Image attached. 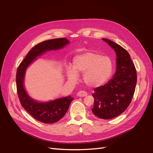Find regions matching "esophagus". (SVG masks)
Segmentation results:
<instances>
[{"label":"esophagus","mask_w":153,"mask_h":153,"mask_svg":"<svg viewBox=\"0 0 153 153\" xmlns=\"http://www.w3.org/2000/svg\"><path fill=\"white\" fill-rule=\"evenodd\" d=\"M87 95V93L84 91H80L77 93V96H79V97H84V96H86Z\"/></svg>","instance_id":"esophagus-1"}]
</instances>
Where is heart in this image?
<instances>
[{"label": "heart", "mask_w": 153, "mask_h": 153, "mask_svg": "<svg viewBox=\"0 0 153 153\" xmlns=\"http://www.w3.org/2000/svg\"><path fill=\"white\" fill-rule=\"evenodd\" d=\"M73 66L66 68L68 79L75 83L83 73V81L89 87L96 88L104 85L113 73V63L107 56L98 53L88 52L78 55L73 59Z\"/></svg>", "instance_id": "heart-1"}]
</instances>
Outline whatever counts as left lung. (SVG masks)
I'll list each match as a JSON object with an SVG mask.
<instances>
[{
  "mask_svg": "<svg viewBox=\"0 0 153 153\" xmlns=\"http://www.w3.org/2000/svg\"><path fill=\"white\" fill-rule=\"evenodd\" d=\"M102 39L116 53V71L105 85L94 89L92 112L99 118L110 119L121 114L130 104L137 84V71L126 50L109 39Z\"/></svg>",
  "mask_w": 153,
  "mask_h": 153,
  "instance_id": "8db88e82",
  "label": "left lung"
}]
</instances>
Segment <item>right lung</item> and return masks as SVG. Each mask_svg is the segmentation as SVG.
<instances>
[{
  "label": "right lung",
  "mask_w": 153,
  "mask_h": 153,
  "mask_svg": "<svg viewBox=\"0 0 153 153\" xmlns=\"http://www.w3.org/2000/svg\"><path fill=\"white\" fill-rule=\"evenodd\" d=\"M69 44L66 38L50 39L41 42L32 48L18 68L16 88L22 106L27 112L38 121L44 123H54L63 117L68 111L73 97L68 96L46 102H40L27 93L24 86V79L27 68L45 53L62 49Z\"/></svg>",
  "instance_id": "obj_1"
}]
</instances>
